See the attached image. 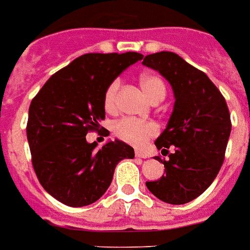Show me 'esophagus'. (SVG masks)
<instances>
[{
  "label": "esophagus",
  "mask_w": 250,
  "mask_h": 250,
  "mask_svg": "<svg viewBox=\"0 0 250 250\" xmlns=\"http://www.w3.org/2000/svg\"><path fill=\"white\" fill-rule=\"evenodd\" d=\"M135 156L141 157V159H146V157H147V155H146L143 151H139V149H138V151H135Z\"/></svg>",
  "instance_id": "esophagus-1"
}]
</instances>
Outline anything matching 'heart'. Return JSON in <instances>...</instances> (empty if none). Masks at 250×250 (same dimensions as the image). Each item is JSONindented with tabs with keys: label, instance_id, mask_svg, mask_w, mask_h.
Returning <instances> with one entry per match:
<instances>
[{
	"label": "heart",
	"instance_id": "b5f03b06",
	"mask_svg": "<svg viewBox=\"0 0 250 250\" xmlns=\"http://www.w3.org/2000/svg\"><path fill=\"white\" fill-rule=\"evenodd\" d=\"M142 90L152 101L157 95L164 94L165 95V85L163 80L159 76L152 73H143L139 77ZM117 91H119V81H113L105 90L104 94V108L107 112L113 113L117 109ZM115 134L121 141L130 143L133 146H143L149 138L157 134V126L151 121H143V120L125 119L120 120L115 125Z\"/></svg>",
	"mask_w": 250,
	"mask_h": 250
}]
</instances>
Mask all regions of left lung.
Masks as SVG:
<instances>
[{"label": "left lung", "mask_w": 250, "mask_h": 250, "mask_svg": "<svg viewBox=\"0 0 250 250\" xmlns=\"http://www.w3.org/2000/svg\"><path fill=\"white\" fill-rule=\"evenodd\" d=\"M142 64L164 76L175 98L167 129L155 142L163 155H169L167 160L156 156L165 175L146 186L164 203L186 204L204 192L222 167L231 133L229 107L204 72L175 53L151 54Z\"/></svg>", "instance_id": "1"}]
</instances>
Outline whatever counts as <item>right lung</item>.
Returning a JSON list of instances; mask_svg holds the SVG:
<instances>
[{"label": "right lung", "mask_w": 250, "mask_h": 250, "mask_svg": "<svg viewBox=\"0 0 250 250\" xmlns=\"http://www.w3.org/2000/svg\"><path fill=\"white\" fill-rule=\"evenodd\" d=\"M142 58L133 51L81 55L54 73L32 99L27 123L32 165L58 201L73 208L93 204L111 185L116 165L134 157L133 147L119 139L95 149L86 134L99 131L105 117L107 87Z\"/></svg>", "instance_id": "right-lung-1"}]
</instances>
